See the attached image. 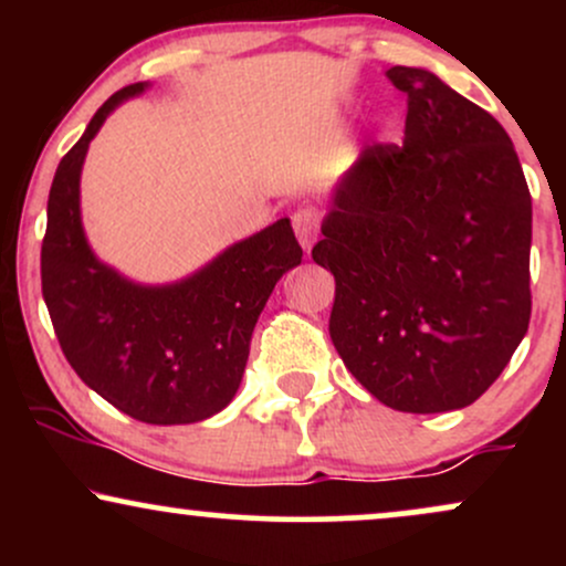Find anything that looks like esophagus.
<instances>
[{
	"label": "esophagus",
	"mask_w": 566,
	"mask_h": 566,
	"mask_svg": "<svg viewBox=\"0 0 566 566\" xmlns=\"http://www.w3.org/2000/svg\"><path fill=\"white\" fill-rule=\"evenodd\" d=\"M292 229H295L297 242H301L303 250L308 252L322 231V210H316V207H301V210H295V216H292Z\"/></svg>",
	"instance_id": "esophagus-1"
}]
</instances>
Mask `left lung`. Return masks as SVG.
Returning a JSON list of instances; mask_svg holds the SVG:
<instances>
[{"label":"left lung","mask_w":566,"mask_h":566,"mask_svg":"<svg viewBox=\"0 0 566 566\" xmlns=\"http://www.w3.org/2000/svg\"><path fill=\"white\" fill-rule=\"evenodd\" d=\"M407 93L405 143L361 151L311 258L335 276L343 365L399 412L469 407L530 327L532 199L500 122L423 69H388Z\"/></svg>","instance_id":"left-lung-1"}]
</instances>
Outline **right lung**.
<instances>
[{"label": "right lung", "instance_id": "add662e5", "mask_svg": "<svg viewBox=\"0 0 566 566\" xmlns=\"http://www.w3.org/2000/svg\"><path fill=\"white\" fill-rule=\"evenodd\" d=\"M143 90L135 82L108 97L57 165L42 295L63 356L108 405L140 423H199L237 394L258 316L303 250L282 218L167 287H140L97 261L80 218L82 161L106 116Z\"/></svg>", "mask_w": 566, "mask_h": 566}]
</instances>
